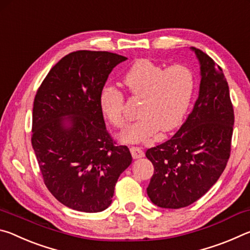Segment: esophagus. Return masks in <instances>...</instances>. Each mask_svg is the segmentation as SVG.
Instances as JSON below:
<instances>
[{
  "label": "esophagus",
  "instance_id": "1",
  "mask_svg": "<svg viewBox=\"0 0 250 250\" xmlns=\"http://www.w3.org/2000/svg\"><path fill=\"white\" fill-rule=\"evenodd\" d=\"M130 152H131V154H132L133 159H140L145 156V152H143V150L138 146H131Z\"/></svg>",
  "mask_w": 250,
  "mask_h": 250
}]
</instances>
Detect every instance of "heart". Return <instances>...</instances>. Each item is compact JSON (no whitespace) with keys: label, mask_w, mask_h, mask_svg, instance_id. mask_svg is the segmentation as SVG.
<instances>
[{"label":"heart","mask_w":250,"mask_h":250,"mask_svg":"<svg viewBox=\"0 0 250 250\" xmlns=\"http://www.w3.org/2000/svg\"><path fill=\"white\" fill-rule=\"evenodd\" d=\"M131 95L141 98L139 119L128 126L120 138L125 142H140L159 130L168 132L179 126L188 112L195 89L193 71L184 65L164 68L150 59H139L124 76ZM99 105L105 119L116 128H125V96L115 87H104Z\"/></svg>","instance_id":"1"}]
</instances>
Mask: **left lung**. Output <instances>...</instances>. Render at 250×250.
Listing matches in <instances>:
<instances>
[{
	"label": "left lung",
	"mask_w": 250,
	"mask_h": 250,
	"mask_svg": "<svg viewBox=\"0 0 250 250\" xmlns=\"http://www.w3.org/2000/svg\"><path fill=\"white\" fill-rule=\"evenodd\" d=\"M201 65L198 98L179 131L146 152L154 167L146 188L153 204L186 207L216 183L230 155L234 109L223 69L208 55L192 47Z\"/></svg>",
	"instance_id": "1"
}]
</instances>
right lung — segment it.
Returning <instances> with one entry per match:
<instances>
[{
    "label": "right lung",
    "mask_w": 250,
    "mask_h": 250,
    "mask_svg": "<svg viewBox=\"0 0 250 250\" xmlns=\"http://www.w3.org/2000/svg\"><path fill=\"white\" fill-rule=\"evenodd\" d=\"M126 57L77 50L62 57L42 83L33 107L32 146L48 191L62 204L98 213L111 204L115 186L132 162L126 146L105 129L99 96Z\"/></svg>",
    "instance_id": "obj_1"
}]
</instances>
